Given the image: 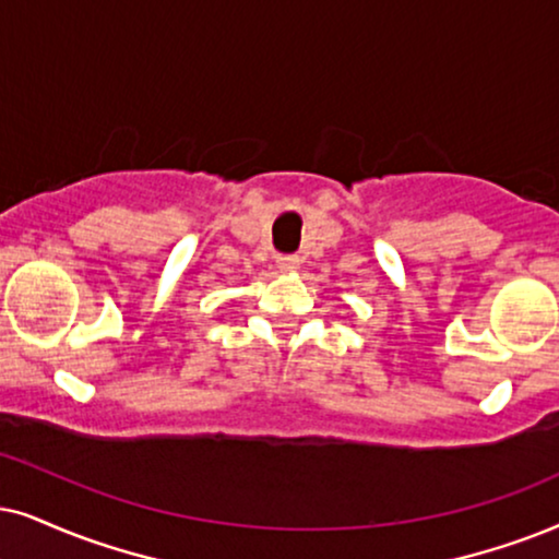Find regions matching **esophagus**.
I'll list each match as a JSON object with an SVG mask.
<instances>
[{
	"instance_id": "obj_1",
	"label": "esophagus",
	"mask_w": 559,
	"mask_h": 559,
	"mask_svg": "<svg viewBox=\"0 0 559 559\" xmlns=\"http://www.w3.org/2000/svg\"><path fill=\"white\" fill-rule=\"evenodd\" d=\"M275 263H278V267L284 273H296V271H299L301 260L296 255H278V258H275Z\"/></svg>"
}]
</instances>
